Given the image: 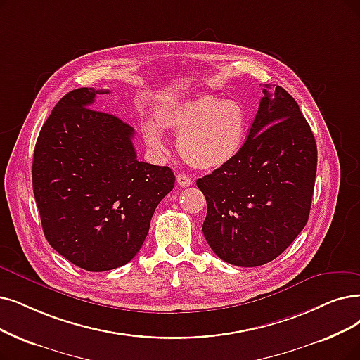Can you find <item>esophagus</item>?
I'll return each instance as SVG.
<instances>
[{
    "label": "esophagus",
    "instance_id": "34e87169",
    "mask_svg": "<svg viewBox=\"0 0 360 360\" xmlns=\"http://www.w3.org/2000/svg\"><path fill=\"white\" fill-rule=\"evenodd\" d=\"M177 184L181 186V188H188V186L192 184V179L189 176L183 174V172H180V174H177Z\"/></svg>",
    "mask_w": 360,
    "mask_h": 360
}]
</instances>
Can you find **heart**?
Here are the masks:
<instances>
[{"instance_id": "1", "label": "heart", "mask_w": 360, "mask_h": 360, "mask_svg": "<svg viewBox=\"0 0 360 360\" xmlns=\"http://www.w3.org/2000/svg\"><path fill=\"white\" fill-rule=\"evenodd\" d=\"M155 122L143 124L141 133L153 152L165 149L162 133L180 134L177 150L181 160L198 169H219L232 162L248 137L250 113L239 100L200 94L162 103Z\"/></svg>"}]
</instances>
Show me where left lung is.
Returning <instances> with one entry per match:
<instances>
[{
  "label": "left lung",
  "instance_id": "1",
  "mask_svg": "<svg viewBox=\"0 0 360 360\" xmlns=\"http://www.w3.org/2000/svg\"><path fill=\"white\" fill-rule=\"evenodd\" d=\"M263 94L239 155L196 180L207 199L208 245L239 267L275 260L304 229L318 167L314 136L294 97L269 84Z\"/></svg>",
  "mask_w": 360,
  "mask_h": 360
}]
</instances>
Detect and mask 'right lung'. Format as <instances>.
<instances>
[{
    "instance_id": "obj_1",
    "label": "right lung",
    "mask_w": 360,
    "mask_h": 360,
    "mask_svg": "<svg viewBox=\"0 0 360 360\" xmlns=\"http://www.w3.org/2000/svg\"><path fill=\"white\" fill-rule=\"evenodd\" d=\"M103 93L84 87L63 96L41 128L32 162L46 239L89 271L133 260L176 181L169 167L137 160L130 125L91 109Z\"/></svg>"
}]
</instances>
